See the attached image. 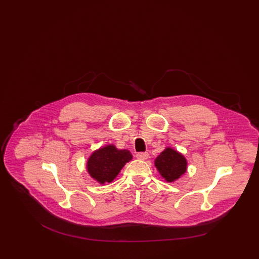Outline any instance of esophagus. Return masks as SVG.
I'll use <instances>...</instances> for the list:
<instances>
[{
    "instance_id": "1",
    "label": "esophagus",
    "mask_w": 259,
    "mask_h": 259,
    "mask_svg": "<svg viewBox=\"0 0 259 259\" xmlns=\"http://www.w3.org/2000/svg\"><path fill=\"white\" fill-rule=\"evenodd\" d=\"M136 157L140 160H146L148 159V152H139L136 154Z\"/></svg>"
}]
</instances>
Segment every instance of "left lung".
<instances>
[{
    "instance_id": "obj_1",
    "label": "left lung",
    "mask_w": 259,
    "mask_h": 259,
    "mask_svg": "<svg viewBox=\"0 0 259 259\" xmlns=\"http://www.w3.org/2000/svg\"><path fill=\"white\" fill-rule=\"evenodd\" d=\"M154 165L161 177L168 183L179 180L187 170L185 156L172 148H166L155 158Z\"/></svg>"
}]
</instances>
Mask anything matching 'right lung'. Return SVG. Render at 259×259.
<instances>
[{
    "label": "right lung",
    "mask_w": 259,
    "mask_h": 259,
    "mask_svg": "<svg viewBox=\"0 0 259 259\" xmlns=\"http://www.w3.org/2000/svg\"><path fill=\"white\" fill-rule=\"evenodd\" d=\"M132 158L128 149H117L114 145H108L91 153L87 160V172L100 185L110 184Z\"/></svg>",
    "instance_id": "add662e5"
}]
</instances>
